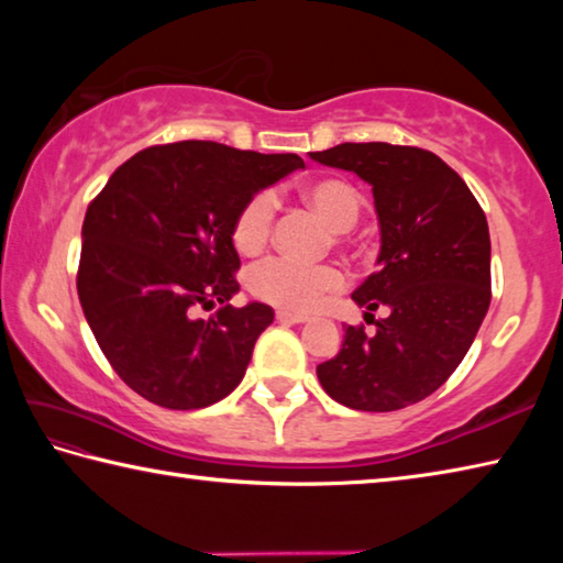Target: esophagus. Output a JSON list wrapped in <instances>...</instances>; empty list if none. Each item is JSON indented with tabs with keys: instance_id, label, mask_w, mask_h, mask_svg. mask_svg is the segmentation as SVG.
Wrapping results in <instances>:
<instances>
[{
	"instance_id": "obj_1",
	"label": "esophagus",
	"mask_w": 563,
	"mask_h": 563,
	"mask_svg": "<svg viewBox=\"0 0 563 563\" xmlns=\"http://www.w3.org/2000/svg\"><path fill=\"white\" fill-rule=\"evenodd\" d=\"M278 322H283V325H302V322H308V316H295V312L280 310L278 312Z\"/></svg>"
}]
</instances>
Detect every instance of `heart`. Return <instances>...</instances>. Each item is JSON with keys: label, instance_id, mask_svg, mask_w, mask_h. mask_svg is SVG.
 I'll return each instance as SVG.
<instances>
[{"label": "heart", "instance_id": "obj_1", "mask_svg": "<svg viewBox=\"0 0 563 563\" xmlns=\"http://www.w3.org/2000/svg\"><path fill=\"white\" fill-rule=\"evenodd\" d=\"M302 201L325 218L332 231L345 233L357 223L362 198L355 186L340 178H318L300 188ZM275 196L261 190L247 198L233 223V245L238 253H261L275 225ZM342 273L332 265H300L288 258H271L261 263L247 278V288L255 298L271 302L288 312H310L328 292L342 288Z\"/></svg>", "mask_w": 563, "mask_h": 563}]
</instances>
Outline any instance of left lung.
Instances as JSON below:
<instances>
[{"label": "left lung", "mask_w": 563, "mask_h": 563, "mask_svg": "<svg viewBox=\"0 0 563 563\" xmlns=\"http://www.w3.org/2000/svg\"><path fill=\"white\" fill-rule=\"evenodd\" d=\"M373 186L379 223L377 271L352 292L375 332L345 328L342 347L318 365L335 402L393 412L430 397L472 347L492 300L487 216L456 170L432 151L383 141L310 154Z\"/></svg>", "instance_id": "1"}]
</instances>
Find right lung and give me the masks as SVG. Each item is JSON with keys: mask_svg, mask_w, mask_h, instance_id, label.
<instances>
[{"mask_svg": "<svg viewBox=\"0 0 563 563\" xmlns=\"http://www.w3.org/2000/svg\"><path fill=\"white\" fill-rule=\"evenodd\" d=\"M295 168H305L295 154L178 141L113 170L84 218L76 290L101 352L133 393L201 409L241 385L275 312L265 302L228 305L241 290L233 223L247 198ZM216 301V317L192 316Z\"/></svg>", "mask_w": 563, "mask_h": 563, "instance_id": "right-lung-1", "label": "right lung"}]
</instances>
